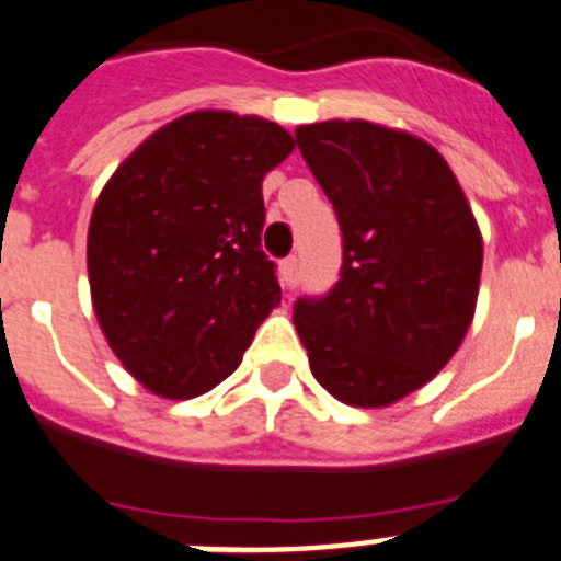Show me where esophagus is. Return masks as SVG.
<instances>
[{
  "mask_svg": "<svg viewBox=\"0 0 561 561\" xmlns=\"http://www.w3.org/2000/svg\"><path fill=\"white\" fill-rule=\"evenodd\" d=\"M300 264H297V257H286V261H280V266H277V275H280V284H284V289H295L297 280H300Z\"/></svg>",
  "mask_w": 561,
  "mask_h": 561,
  "instance_id": "esophagus-1",
  "label": "esophagus"
}]
</instances>
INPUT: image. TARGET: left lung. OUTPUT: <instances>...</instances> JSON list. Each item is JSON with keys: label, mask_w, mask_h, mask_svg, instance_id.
Masks as SVG:
<instances>
[{"label": "left lung", "mask_w": 561, "mask_h": 561, "mask_svg": "<svg viewBox=\"0 0 561 561\" xmlns=\"http://www.w3.org/2000/svg\"><path fill=\"white\" fill-rule=\"evenodd\" d=\"M334 205L342 272L297 300L314 379L351 408H388L435 379L478 306L483 238L453 168L430 142L368 121L297 126Z\"/></svg>", "instance_id": "left-lung-1"}]
</instances>
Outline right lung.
<instances>
[{"label":"right lung","mask_w":561,"mask_h":561,"mask_svg":"<svg viewBox=\"0 0 561 561\" xmlns=\"http://www.w3.org/2000/svg\"><path fill=\"white\" fill-rule=\"evenodd\" d=\"M291 151L277 123L199 108L157 128L103 185L87 238L92 306L151 393L216 388L280 304L261 182Z\"/></svg>","instance_id":"right-lung-1"}]
</instances>
